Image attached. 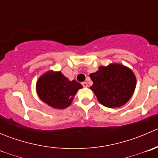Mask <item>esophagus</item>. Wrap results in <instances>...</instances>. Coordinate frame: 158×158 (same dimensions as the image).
<instances>
[{
    "label": "esophagus",
    "instance_id": "esophagus-1",
    "mask_svg": "<svg viewBox=\"0 0 158 158\" xmlns=\"http://www.w3.org/2000/svg\"><path fill=\"white\" fill-rule=\"evenodd\" d=\"M82 85L84 87V88H86V87H88V83H87L86 82H82Z\"/></svg>",
    "mask_w": 158,
    "mask_h": 158
}]
</instances>
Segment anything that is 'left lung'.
I'll list each match as a JSON object with an SVG mask.
<instances>
[{"label": "left lung", "mask_w": 158, "mask_h": 158, "mask_svg": "<svg viewBox=\"0 0 158 158\" xmlns=\"http://www.w3.org/2000/svg\"><path fill=\"white\" fill-rule=\"evenodd\" d=\"M93 85L90 89L98 102L108 108L121 107L130 99L136 86V79L131 69L122 65L101 66L91 73Z\"/></svg>", "instance_id": "obj_1"}]
</instances>
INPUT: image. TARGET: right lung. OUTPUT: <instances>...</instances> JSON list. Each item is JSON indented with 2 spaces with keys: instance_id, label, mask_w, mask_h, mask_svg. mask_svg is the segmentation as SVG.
<instances>
[{
  "instance_id": "right-lung-1",
  "label": "right lung",
  "mask_w": 158,
  "mask_h": 158,
  "mask_svg": "<svg viewBox=\"0 0 158 158\" xmlns=\"http://www.w3.org/2000/svg\"><path fill=\"white\" fill-rule=\"evenodd\" d=\"M76 80L69 81L60 72H48L36 83L40 98L55 109H65L71 104L76 92L82 88Z\"/></svg>"
}]
</instances>
